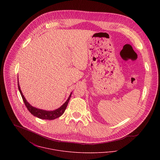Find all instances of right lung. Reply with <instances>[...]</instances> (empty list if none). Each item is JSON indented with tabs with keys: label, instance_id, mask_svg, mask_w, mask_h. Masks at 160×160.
<instances>
[{
	"label": "right lung",
	"instance_id": "add662e5",
	"mask_svg": "<svg viewBox=\"0 0 160 160\" xmlns=\"http://www.w3.org/2000/svg\"><path fill=\"white\" fill-rule=\"evenodd\" d=\"M18 88L19 89V91L20 92V94L22 97L23 98V102L26 107V108H28V110H29V112L34 115V116H36L40 119H48V120H52V119H55L57 118H59L60 116H61L62 114H63V113L65 112L67 105L68 104L69 100L70 99L71 93L69 95L68 100L65 102V103L62 105L59 108L53 110V111H46V110H41L39 108H36L32 106H31L26 100L25 97L23 95V93L21 91L20 85H19V82L18 81Z\"/></svg>",
	"mask_w": 160,
	"mask_h": 160
}]
</instances>
